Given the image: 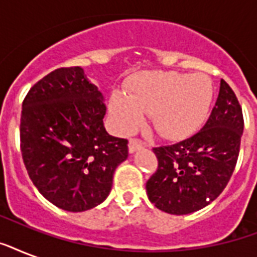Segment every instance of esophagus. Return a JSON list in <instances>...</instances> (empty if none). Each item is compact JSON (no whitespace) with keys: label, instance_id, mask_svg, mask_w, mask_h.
<instances>
[{"label":"esophagus","instance_id":"esophagus-1","mask_svg":"<svg viewBox=\"0 0 257 257\" xmlns=\"http://www.w3.org/2000/svg\"><path fill=\"white\" fill-rule=\"evenodd\" d=\"M129 152L133 153V152H136V151H139V149L143 148V143H141L140 140H137V139H131L129 140Z\"/></svg>","mask_w":257,"mask_h":257}]
</instances>
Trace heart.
I'll return each mask as SVG.
<instances>
[{
    "instance_id": "obj_1",
    "label": "heart",
    "mask_w": 257,
    "mask_h": 257,
    "mask_svg": "<svg viewBox=\"0 0 257 257\" xmlns=\"http://www.w3.org/2000/svg\"><path fill=\"white\" fill-rule=\"evenodd\" d=\"M213 85L203 73L151 72L131 84L129 94L113 92L109 113L116 129L132 132L149 114L160 136L180 140L191 136L203 125L211 109Z\"/></svg>"
}]
</instances>
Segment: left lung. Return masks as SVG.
<instances>
[{"mask_svg":"<svg viewBox=\"0 0 257 257\" xmlns=\"http://www.w3.org/2000/svg\"><path fill=\"white\" fill-rule=\"evenodd\" d=\"M243 129L237 97L221 80L203 129L173 145L153 148L159 167L145 187L151 203L171 215H188L207 207L235 171Z\"/></svg>","mask_w":257,"mask_h":257,"instance_id":"left-lung-1","label":"left lung"}]
</instances>
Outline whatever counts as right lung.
Wrapping results in <instances>:
<instances>
[{"label": "right lung", "mask_w": 257, "mask_h": 257, "mask_svg": "<svg viewBox=\"0 0 257 257\" xmlns=\"http://www.w3.org/2000/svg\"><path fill=\"white\" fill-rule=\"evenodd\" d=\"M104 97L80 66L60 68L34 84L22 102L20 139L30 180L64 211L97 207L128 157V140L104 126Z\"/></svg>", "instance_id": "obj_1"}]
</instances>
